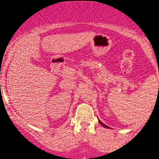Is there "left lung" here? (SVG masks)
Here are the masks:
<instances>
[{
  "mask_svg": "<svg viewBox=\"0 0 159 159\" xmlns=\"http://www.w3.org/2000/svg\"><path fill=\"white\" fill-rule=\"evenodd\" d=\"M98 122H100V124H101V125H103V127H105V128H110L109 127H108V126H107V125H104V124L103 123V122H102L101 121H100V120H98Z\"/></svg>",
  "mask_w": 159,
  "mask_h": 159,
  "instance_id": "left-lung-1",
  "label": "left lung"
}]
</instances>
